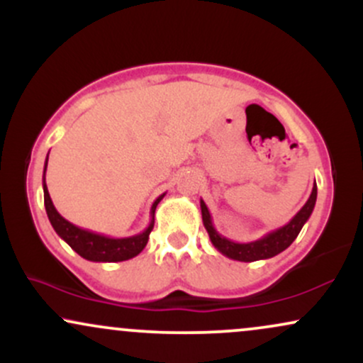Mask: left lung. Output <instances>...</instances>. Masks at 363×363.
<instances>
[{
	"mask_svg": "<svg viewBox=\"0 0 363 363\" xmlns=\"http://www.w3.org/2000/svg\"><path fill=\"white\" fill-rule=\"evenodd\" d=\"M315 199H318V186H315V181H314L312 193L309 196V199L306 201V205L301 208V211H298V213L295 215L286 225L277 228V230L268 232V234L262 235L261 239L252 240V242H234V240L227 239V237L218 234L216 228L213 227V222H211L210 210H208L206 203L203 201V199L199 201V206H201L203 225H205L208 235H210L211 244L215 245L216 251H220L223 256L230 257V259L251 262V261L268 259V257H273L277 256V254L285 251V249L289 247L295 239H297V235L301 234L303 223L309 220L312 211H314Z\"/></svg>",
	"mask_w": 363,
	"mask_h": 363,
	"instance_id": "8db88e82",
	"label": "left lung"
}]
</instances>
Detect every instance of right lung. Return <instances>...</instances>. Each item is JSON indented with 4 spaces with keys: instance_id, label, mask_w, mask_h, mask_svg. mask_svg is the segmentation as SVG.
Masks as SVG:
<instances>
[{
    "instance_id": "obj_1",
    "label": "right lung",
    "mask_w": 363,
    "mask_h": 363,
    "mask_svg": "<svg viewBox=\"0 0 363 363\" xmlns=\"http://www.w3.org/2000/svg\"><path fill=\"white\" fill-rule=\"evenodd\" d=\"M49 158V153H48ZM48 158L44 164V177H43V189H44V206L48 211V218L51 222L52 228L56 234L65 240L74 252H78L83 259H89L94 262H119L131 259V257L138 256L143 251L145 245L148 242L150 232L153 230V223H155V210L157 205L162 201L164 194H160L153 201L152 208H150V223L141 234L131 235V237H107L104 234H97V232L86 230V228H80L72 222L57 213V210L52 205V199L49 196L48 186H45V169H48Z\"/></svg>"
}]
</instances>
